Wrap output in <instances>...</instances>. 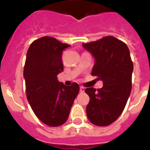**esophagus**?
<instances>
[{
	"instance_id": "obj_1",
	"label": "esophagus",
	"mask_w": 150,
	"mask_h": 150,
	"mask_svg": "<svg viewBox=\"0 0 150 150\" xmlns=\"http://www.w3.org/2000/svg\"><path fill=\"white\" fill-rule=\"evenodd\" d=\"M79 90H80V92H84V90H85V88L83 87V86H80Z\"/></svg>"
}]
</instances>
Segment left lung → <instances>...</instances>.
Wrapping results in <instances>:
<instances>
[{
	"mask_svg": "<svg viewBox=\"0 0 150 150\" xmlns=\"http://www.w3.org/2000/svg\"><path fill=\"white\" fill-rule=\"evenodd\" d=\"M83 46L95 60L91 75L103 82V87L98 90H85L90 97L86 115L94 125L108 126L123 112L131 93L133 63L130 51L124 42L112 36Z\"/></svg>",
	"mask_w": 150,
	"mask_h": 150,
	"instance_id": "obj_1",
	"label": "left lung"
}]
</instances>
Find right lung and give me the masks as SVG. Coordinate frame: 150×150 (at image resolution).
I'll return each instance as SVG.
<instances>
[{"mask_svg": "<svg viewBox=\"0 0 150 150\" xmlns=\"http://www.w3.org/2000/svg\"><path fill=\"white\" fill-rule=\"evenodd\" d=\"M69 46L45 36L32 42L27 52L23 77L27 100L38 118L50 127L67 121L79 91L78 83L67 86L57 80L64 70L63 50Z\"/></svg>", "mask_w": 150, "mask_h": 150, "instance_id": "obj_1", "label": "right lung"}]
</instances>
